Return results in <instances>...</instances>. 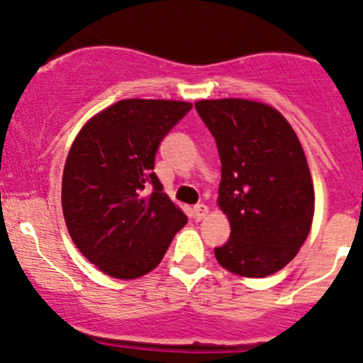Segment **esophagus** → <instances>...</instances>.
Masks as SVG:
<instances>
[{"mask_svg": "<svg viewBox=\"0 0 363 363\" xmlns=\"http://www.w3.org/2000/svg\"><path fill=\"white\" fill-rule=\"evenodd\" d=\"M206 216H208V206L206 205H196L194 208H192V217H194L196 220H203Z\"/></svg>", "mask_w": 363, "mask_h": 363, "instance_id": "1", "label": "esophagus"}]
</instances>
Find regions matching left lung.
<instances>
[{"label":"left lung","instance_id":"obj_1","mask_svg":"<svg viewBox=\"0 0 363 363\" xmlns=\"http://www.w3.org/2000/svg\"><path fill=\"white\" fill-rule=\"evenodd\" d=\"M196 110L220 157L217 205L230 239L216 247L226 271L264 278L298 255L315 208L313 182L301 143L281 112L240 98L201 99Z\"/></svg>","mask_w":363,"mask_h":363}]
</instances>
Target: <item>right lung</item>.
<instances>
[{
    "label": "right lung",
    "mask_w": 363,
    "mask_h": 363,
    "mask_svg": "<svg viewBox=\"0 0 363 363\" xmlns=\"http://www.w3.org/2000/svg\"><path fill=\"white\" fill-rule=\"evenodd\" d=\"M191 108L174 99H121L91 117L69 150L65 226L82 255L112 278L153 271L187 224L153 169L160 140ZM147 186L154 187L150 195Z\"/></svg>",
    "instance_id": "1"
}]
</instances>
